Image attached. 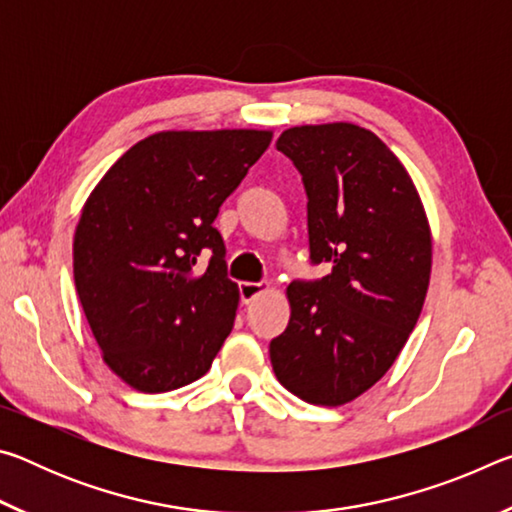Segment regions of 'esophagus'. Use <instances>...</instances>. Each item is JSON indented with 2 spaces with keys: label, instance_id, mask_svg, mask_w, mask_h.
<instances>
[{
  "label": "esophagus",
  "instance_id": "1",
  "mask_svg": "<svg viewBox=\"0 0 512 512\" xmlns=\"http://www.w3.org/2000/svg\"><path fill=\"white\" fill-rule=\"evenodd\" d=\"M266 291V284L262 282H239V298L244 305H248V302H253L259 293Z\"/></svg>",
  "mask_w": 512,
  "mask_h": 512
}]
</instances>
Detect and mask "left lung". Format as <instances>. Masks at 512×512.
<instances>
[{
    "label": "left lung",
    "instance_id": "8db88e82",
    "mask_svg": "<svg viewBox=\"0 0 512 512\" xmlns=\"http://www.w3.org/2000/svg\"><path fill=\"white\" fill-rule=\"evenodd\" d=\"M275 146L305 185L311 264L332 273L289 284V325L268 352L287 391L341 406L386 375L418 323L429 221L402 162L366 128L296 126Z\"/></svg>",
    "mask_w": 512,
    "mask_h": 512
}]
</instances>
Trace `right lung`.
I'll list each match as a JSON object with an SVG mask.
<instances>
[{"label":"right lung","instance_id":"add662e5","mask_svg":"<svg viewBox=\"0 0 512 512\" xmlns=\"http://www.w3.org/2000/svg\"><path fill=\"white\" fill-rule=\"evenodd\" d=\"M271 137L155 133L121 155L85 201L74 235L76 293L103 361L135 391L192 384L232 332L239 289L212 223Z\"/></svg>","mask_w":512,"mask_h":512}]
</instances>
